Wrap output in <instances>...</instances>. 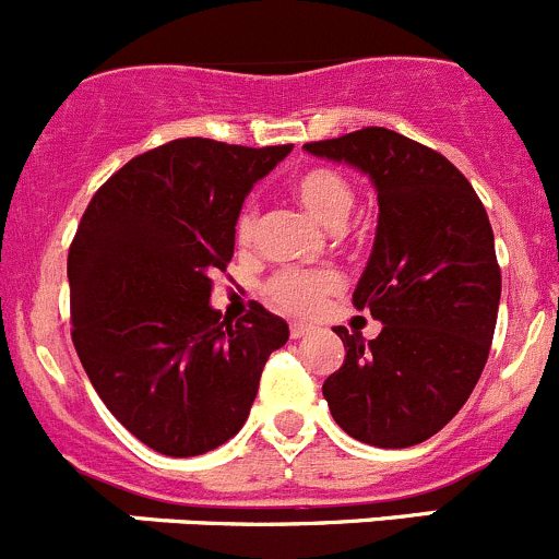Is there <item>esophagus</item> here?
<instances>
[{
    "label": "esophagus",
    "mask_w": 559,
    "mask_h": 559,
    "mask_svg": "<svg viewBox=\"0 0 559 559\" xmlns=\"http://www.w3.org/2000/svg\"><path fill=\"white\" fill-rule=\"evenodd\" d=\"M311 324H302V322H292L289 324V333H292V338H306L308 333H311Z\"/></svg>",
    "instance_id": "esophagus-1"
}]
</instances>
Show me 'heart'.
Listing matches in <instances>:
<instances>
[{"label":"heart","mask_w":559,"mask_h":559,"mask_svg":"<svg viewBox=\"0 0 559 559\" xmlns=\"http://www.w3.org/2000/svg\"><path fill=\"white\" fill-rule=\"evenodd\" d=\"M292 197L324 229H341L355 207V191L349 180L333 169H308L292 180ZM257 215L246 207L237 218V240L242 246L253 240ZM341 289V278L333 270H286L267 284V297L273 306L286 313H317L330 295Z\"/></svg>","instance_id":"heart-1"}]
</instances>
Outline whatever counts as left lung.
Masks as SVG:
<instances>
[{"mask_svg":"<svg viewBox=\"0 0 559 559\" xmlns=\"http://www.w3.org/2000/svg\"><path fill=\"white\" fill-rule=\"evenodd\" d=\"M302 150L362 171L379 204L352 302L382 333L366 341L335 328L346 357L322 384L330 415L366 445H417L451 424L489 357L502 292L489 215L445 155L395 130Z\"/></svg>","mask_w":559,"mask_h":559,"instance_id":"obj_1","label":"left lung"}]
</instances>
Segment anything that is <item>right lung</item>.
Here are the masks:
<instances>
[{
  "label": "right lung",
  "mask_w": 559,
  "mask_h": 559,
  "mask_svg": "<svg viewBox=\"0 0 559 559\" xmlns=\"http://www.w3.org/2000/svg\"><path fill=\"white\" fill-rule=\"evenodd\" d=\"M284 147L177 139L92 197L68 253L73 344L119 424L164 456L229 442L289 324L259 302L235 324L210 306L253 182Z\"/></svg>",
  "instance_id": "add662e5"
}]
</instances>
